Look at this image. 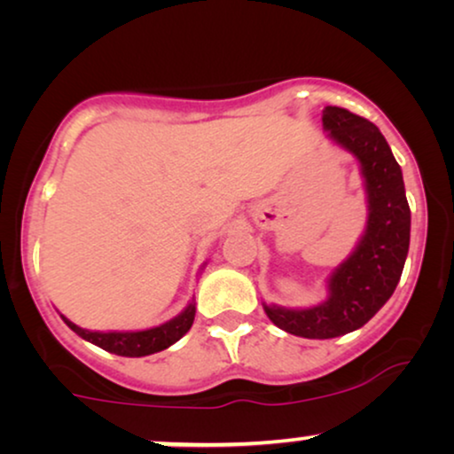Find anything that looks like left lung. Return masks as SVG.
<instances>
[{"mask_svg": "<svg viewBox=\"0 0 454 454\" xmlns=\"http://www.w3.org/2000/svg\"><path fill=\"white\" fill-rule=\"evenodd\" d=\"M328 136L362 165L368 227L356 252L333 272L328 300L306 309L264 306L272 325L303 339H334L362 328L395 294L409 252V210L401 167L374 123L343 107L322 111Z\"/></svg>", "mask_w": 454, "mask_h": 454, "instance_id": "1", "label": "left lung"}]
</instances>
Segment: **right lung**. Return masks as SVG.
<instances>
[{"mask_svg": "<svg viewBox=\"0 0 454 454\" xmlns=\"http://www.w3.org/2000/svg\"><path fill=\"white\" fill-rule=\"evenodd\" d=\"M196 316V306L190 303L188 308L184 309L182 314L176 316V318L165 322V325L148 328V331H138V333H92V331H84L61 316L67 326L72 328L78 337H82L89 340V343H95L101 349L115 353V356H123V357H142V356H151V353L163 351L167 347H171L176 340L184 337L185 333L190 331L192 322H194Z\"/></svg>", "mask_w": 454, "mask_h": 454, "instance_id": "1", "label": "right lung"}]
</instances>
